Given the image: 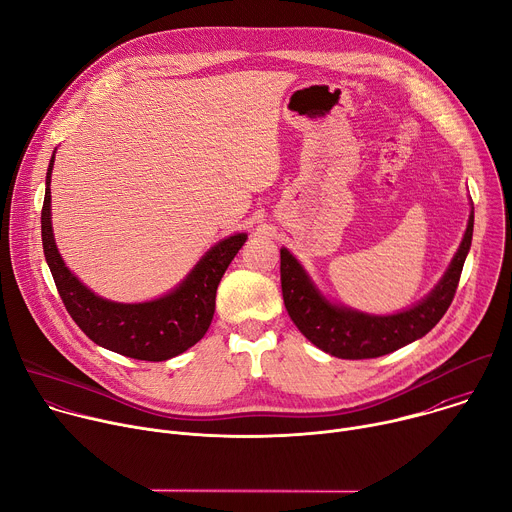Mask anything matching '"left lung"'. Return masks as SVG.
<instances>
[{
  "label": "left lung",
  "mask_w": 512,
  "mask_h": 512,
  "mask_svg": "<svg viewBox=\"0 0 512 512\" xmlns=\"http://www.w3.org/2000/svg\"><path fill=\"white\" fill-rule=\"evenodd\" d=\"M472 231L474 208L470 212L460 249L454 255L440 283H437L431 289V294L417 306L391 316L364 314L328 302L316 289L300 261L287 249H281L279 269L285 310L298 326V330L314 346L332 356L360 360L389 354L425 336L444 318L456 296L462 267L472 245Z\"/></svg>",
  "instance_id": "left-lung-1"
}]
</instances>
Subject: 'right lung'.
<instances>
[{
  "label": "right lung",
  "mask_w": 512,
  "mask_h": 512,
  "mask_svg": "<svg viewBox=\"0 0 512 512\" xmlns=\"http://www.w3.org/2000/svg\"><path fill=\"white\" fill-rule=\"evenodd\" d=\"M54 156L46 172V194L42 204V247L62 304L77 326L99 346L117 354L162 362L194 346L208 330L214 316L216 287L227 267L245 245L247 235L237 233L218 241L194 265L186 279L170 294L143 302L119 304L95 296L75 273L64 265L50 221V176Z\"/></svg>",
  "instance_id": "1"
}]
</instances>
